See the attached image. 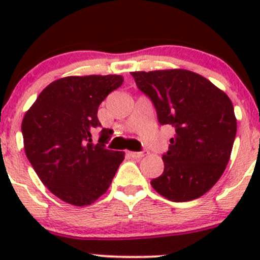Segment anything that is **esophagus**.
Returning a JSON list of instances; mask_svg holds the SVG:
<instances>
[{
    "label": "esophagus",
    "instance_id": "esophagus-1",
    "mask_svg": "<svg viewBox=\"0 0 260 260\" xmlns=\"http://www.w3.org/2000/svg\"><path fill=\"white\" fill-rule=\"evenodd\" d=\"M128 154H129L132 158H141V157H143L145 154H147V151H142V152H128Z\"/></svg>",
    "mask_w": 260,
    "mask_h": 260
}]
</instances>
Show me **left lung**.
I'll return each mask as SVG.
<instances>
[{"label": "left lung", "mask_w": 260, "mask_h": 260, "mask_svg": "<svg viewBox=\"0 0 260 260\" xmlns=\"http://www.w3.org/2000/svg\"><path fill=\"white\" fill-rule=\"evenodd\" d=\"M153 103L159 124L176 135L162 156L165 169L151 185L175 203L200 198L217 182L230 159L237 118L229 96L203 75L185 69L133 72Z\"/></svg>", "instance_id": "obj_1"}]
</instances>
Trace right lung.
<instances>
[{
	"label": "right lung",
	"instance_id": "right-lung-1",
	"mask_svg": "<svg viewBox=\"0 0 260 260\" xmlns=\"http://www.w3.org/2000/svg\"><path fill=\"white\" fill-rule=\"evenodd\" d=\"M122 83V75L61 78L39 94L23 117L26 156L41 182L64 203L85 206L98 200L124 159V152L106 148L108 128L91 143V132L101 127L99 104Z\"/></svg>",
	"mask_w": 260,
	"mask_h": 260
}]
</instances>
